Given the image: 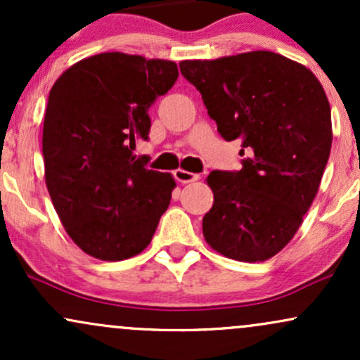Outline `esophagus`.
Wrapping results in <instances>:
<instances>
[{
    "label": "esophagus",
    "mask_w": 360,
    "mask_h": 360,
    "mask_svg": "<svg viewBox=\"0 0 360 360\" xmlns=\"http://www.w3.org/2000/svg\"><path fill=\"white\" fill-rule=\"evenodd\" d=\"M174 179L177 183H194V181L200 179V174H194V172H188L184 169H176L174 171Z\"/></svg>",
    "instance_id": "1"
}]
</instances>
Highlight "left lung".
<instances>
[{
  "label": "left lung",
  "instance_id": "8db88e82",
  "mask_svg": "<svg viewBox=\"0 0 360 360\" xmlns=\"http://www.w3.org/2000/svg\"><path fill=\"white\" fill-rule=\"evenodd\" d=\"M226 142L242 139L240 171H213L206 242L225 257L259 262L298 232L332 148V115L315 74L267 51L183 60Z\"/></svg>",
  "mask_w": 360,
  "mask_h": 360
}]
</instances>
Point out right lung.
<instances>
[{
  "mask_svg": "<svg viewBox=\"0 0 360 360\" xmlns=\"http://www.w3.org/2000/svg\"><path fill=\"white\" fill-rule=\"evenodd\" d=\"M177 76L172 60L105 52L74 64L52 86L45 183L65 232L93 257L140 254L171 203L174 177L147 169L134 148L148 140V108Z\"/></svg>",
  "mask_w": 360,
  "mask_h": 360,
  "instance_id": "obj_1",
  "label": "right lung"
}]
</instances>
